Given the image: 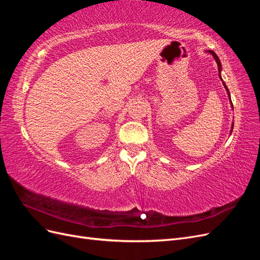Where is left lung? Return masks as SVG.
<instances>
[{"label": "left lung", "mask_w": 260, "mask_h": 260, "mask_svg": "<svg viewBox=\"0 0 260 260\" xmlns=\"http://www.w3.org/2000/svg\"><path fill=\"white\" fill-rule=\"evenodd\" d=\"M211 54H212V56H214V58L216 59V61H217V65H218V70H219V73H220V70H221V64H220V60H219V58H218V56L217 55L215 54V52H212V51H209ZM219 77H220V74H219ZM221 78V77H220ZM223 85H224V88L226 89V92H228V94H229V96H230V92H229V90H228V88H226V85H225V83L223 82ZM233 106V105H232ZM232 130H233V124H232ZM232 130H231V132H232Z\"/></svg>", "instance_id": "obj_1"}]
</instances>
